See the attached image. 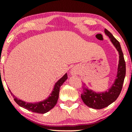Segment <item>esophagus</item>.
Masks as SVG:
<instances>
[{
  "label": "esophagus",
  "instance_id": "esophagus-1",
  "mask_svg": "<svg viewBox=\"0 0 132 132\" xmlns=\"http://www.w3.org/2000/svg\"><path fill=\"white\" fill-rule=\"evenodd\" d=\"M71 74L72 75H76L78 74V69H76V68H72V69L71 70Z\"/></svg>",
  "mask_w": 132,
  "mask_h": 132
}]
</instances>
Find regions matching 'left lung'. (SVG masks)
<instances>
[{
	"label": "left lung",
	"instance_id": "1",
	"mask_svg": "<svg viewBox=\"0 0 132 132\" xmlns=\"http://www.w3.org/2000/svg\"><path fill=\"white\" fill-rule=\"evenodd\" d=\"M105 33L110 38L119 53V64L118 67L117 76L114 84L109 89L108 92L96 93L87 87L82 86L83 92L81 94V99L86 105L95 109H102L114 102L117 99L122 90L124 79L126 74V65L124 60L123 54L120 45L111 33L107 29L104 30Z\"/></svg>",
	"mask_w": 132,
	"mask_h": 132
}]
</instances>
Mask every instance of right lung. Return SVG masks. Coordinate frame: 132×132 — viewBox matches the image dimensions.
I'll return each instance as SVG.
<instances>
[{"instance_id": "1", "label": "right lung", "mask_w": 132, "mask_h": 132, "mask_svg": "<svg viewBox=\"0 0 132 132\" xmlns=\"http://www.w3.org/2000/svg\"><path fill=\"white\" fill-rule=\"evenodd\" d=\"M68 79L67 74H65L63 76V78H61L54 85V89L53 90L52 92L47 98L46 99L44 100L43 101L37 103H28L25 102L24 101H21V100L18 99L14 95L10 92L11 94L12 95L14 101L20 107H23L26 109L27 110L31 111L33 112L38 113H45L48 112L49 110H50L51 109H53L54 107V105L56 104L57 99L59 97V92H60V87L63 85V83L65 81Z\"/></svg>"}]
</instances>
